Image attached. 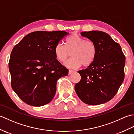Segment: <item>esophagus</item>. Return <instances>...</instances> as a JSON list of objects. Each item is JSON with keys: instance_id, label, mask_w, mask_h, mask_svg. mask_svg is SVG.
I'll list each match as a JSON object with an SVG mask.
<instances>
[{"instance_id": "34e87169", "label": "esophagus", "mask_w": 134, "mask_h": 134, "mask_svg": "<svg viewBox=\"0 0 134 134\" xmlns=\"http://www.w3.org/2000/svg\"><path fill=\"white\" fill-rule=\"evenodd\" d=\"M74 72V71H72V70H69V75H70V74H71L72 73H73Z\"/></svg>"}]
</instances>
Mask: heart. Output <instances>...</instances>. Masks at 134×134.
Segmentation results:
<instances>
[{
    "mask_svg": "<svg viewBox=\"0 0 134 134\" xmlns=\"http://www.w3.org/2000/svg\"><path fill=\"white\" fill-rule=\"evenodd\" d=\"M56 58L60 62H64L70 56L72 58L64 63L65 66L76 69L89 65L94 60L97 55L95 44L87 41L77 34H73L66 39L65 45L58 44L54 49Z\"/></svg>",
    "mask_w": 134,
    "mask_h": 134,
    "instance_id": "b5f03b06",
    "label": "heart"
}]
</instances>
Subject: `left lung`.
<instances>
[{"mask_svg": "<svg viewBox=\"0 0 134 134\" xmlns=\"http://www.w3.org/2000/svg\"><path fill=\"white\" fill-rule=\"evenodd\" d=\"M81 36L95 44L94 60L78 71L81 79L75 85L76 94L84 103L97 105L110 100L123 83L126 58L120 45L101 31L83 32Z\"/></svg>", "mask_w": 134, "mask_h": 134, "instance_id": "left-lung-1", "label": "left lung"}]
</instances>
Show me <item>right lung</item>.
Returning a JSON list of instances; mask_svg holds the SVG:
<instances>
[{
	"label": "right lung",
	"instance_id": "1",
	"mask_svg": "<svg viewBox=\"0 0 134 134\" xmlns=\"http://www.w3.org/2000/svg\"><path fill=\"white\" fill-rule=\"evenodd\" d=\"M69 33L36 31L25 36L13 49L8 67L11 87L25 103L41 107L49 103L57 81L69 70L56 59L54 49Z\"/></svg>",
	"mask_w": 134,
	"mask_h": 134
}]
</instances>
